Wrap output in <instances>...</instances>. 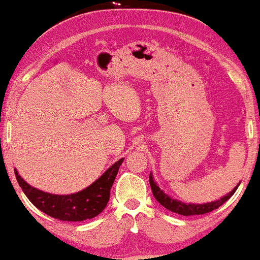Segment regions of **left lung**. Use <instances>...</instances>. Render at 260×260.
Masks as SVG:
<instances>
[{
	"instance_id": "left-lung-1",
	"label": "left lung",
	"mask_w": 260,
	"mask_h": 260,
	"mask_svg": "<svg viewBox=\"0 0 260 260\" xmlns=\"http://www.w3.org/2000/svg\"><path fill=\"white\" fill-rule=\"evenodd\" d=\"M149 183H150V187H151V191H153L155 200L159 202L162 207L168 209V210L177 212V214L179 215H184V216H191V215H203V214H207V212L215 210V209L221 207L222 204L225 203L229 198L233 196L234 192L237 191L238 186L240 185L238 184L237 186L232 190V192H229L227 196L220 198V200L216 202H211V203H205V204H191V203L186 204V203H181V202L173 200V198L167 196V193H165V192L157 186V184L155 183L151 173L149 175Z\"/></svg>"
}]
</instances>
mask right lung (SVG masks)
Masks as SVG:
<instances>
[{
  "instance_id": "1",
  "label": "right lung",
  "mask_w": 260,
  "mask_h": 260,
  "mask_svg": "<svg viewBox=\"0 0 260 260\" xmlns=\"http://www.w3.org/2000/svg\"><path fill=\"white\" fill-rule=\"evenodd\" d=\"M124 159L114 162L85 190L72 194H52L31 186L15 170L16 180L29 202L49 216L60 221L80 222L98 216L110 200V191Z\"/></svg>"
}]
</instances>
